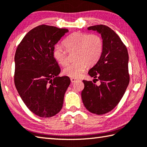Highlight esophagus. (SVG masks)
<instances>
[{
	"instance_id": "esophagus-1",
	"label": "esophagus",
	"mask_w": 147,
	"mask_h": 147,
	"mask_svg": "<svg viewBox=\"0 0 147 147\" xmlns=\"http://www.w3.org/2000/svg\"><path fill=\"white\" fill-rule=\"evenodd\" d=\"M76 81H77V79H76V78H71V82L72 83L76 82Z\"/></svg>"
}]
</instances>
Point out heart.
Returning a JSON list of instances; mask_svg holds the SVG:
<instances>
[{"mask_svg":"<svg viewBox=\"0 0 147 147\" xmlns=\"http://www.w3.org/2000/svg\"><path fill=\"white\" fill-rule=\"evenodd\" d=\"M63 44L67 51L62 47L55 46L53 55L55 61L61 65L67 63L68 53H74L76 62L67 65L63 69L64 75L73 78H78L85 72L87 65L92 66L100 58L104 43L102 38L95 34L75 32L64 40Z\"/></svg>","mask_w":147,"mask_h":147,"instance_id":"b5f03b06","label":"heart"}]
</instances>
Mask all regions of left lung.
I'll use <instances>...</instances> for the list:
<instances>
[{
    "label": "left lung",
    "mask_w": 147,
    "mask_h": 147,
    "mask_svg": "<svg viewBox=\"0 0 147 147\" xmlns=\"http://www.w3.org/2000/svg\"><path fill=\"white\" fill-rule=\"evenodd\" d=\"M88 30L100 34L104 43L100 58L88 71L93 80L97 78L100 85L83 80L82 98L87 110L102 115L112 111L126 92L129 82V56L125 45L109 27L100 24Z\"/></svg>",
    "instance_id": "obj_1"
}]
</instances>
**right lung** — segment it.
Instances as JSON below:
<instances>
[{
  "label": "right lung",
  "mask_w": 147,
  "mask_h": 147,
  "mask_svg": "<svg viewBox=\"0 0 147 147\" xmlns=\"http://www.w3.org/2000/svg\"><path fill=\"white\" fill-rule=\"evenodd\" d=\"M67 29L40 25L30 30L14 56V83L26 107L41 117L61 111L71 80L59 77L61 69L53 55L54 45Z\"/></svg>",
  "instance_id": "obj_1"
}]
</instances>
